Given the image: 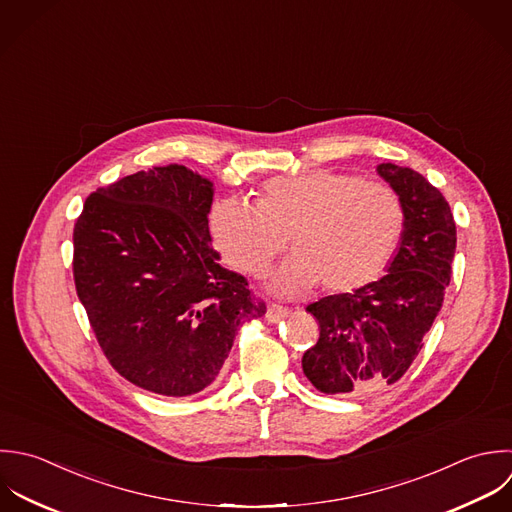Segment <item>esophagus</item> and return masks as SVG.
<instances>
[{
  "mask_svg": "<svg viewBox=\"0 0 512 512\" xmlns=\"http://www.w3.org/2000/svg\"><path fill=\"white\" fill-rule=\"evenodd\" d=\"M287 313H289V309H287V307L277 305V303H271V305L267 307L265 319H267L269 323H277V321H281L283 317H287Z\"/></svg>",
  "mask_w": 512,
  "mask_h": 512,
  "instance_id": "obj_1",
  "label": "esophagus"
}]
</instances>
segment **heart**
<instances>
[{"instance_id":"heart-1","label":"heart","mask_w":512,"mask_h":512,"mask_svg":"<svg viewBox=\"0 0 512 512\" xmlns=\"http://www.w3.org/2000/svg\"><path fill=\"white\" fill-rule=\"evenodd\" d=\"M407 223L399 193L355 173L315 169L269 179L257 201L217 199L209 233L223 261L261 275L285 247H295L271 275L279 295H301L319 281L333 293L373 283L393 259Z\"/></svg>"}]
</instances>
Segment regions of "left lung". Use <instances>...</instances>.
<instances>
[{
    "instance_id": "8db88e82",
    "label": "left lung",
    "mask_w": 512,
    "mask_h": 512,
    "mask_svg": "<svg viewBox=\"0 0 512 512\" xmlns=\"http://www.w3.org/2000/svg\"><path fill=\"white\" fill-rule=\"evenodd\" d=\"M407 223L387 273L353 293L311 303L321 335L303 373L327 395H369L397 383L423 347L451 281L457 227L443 193L411 167L381 163Z\"/></svg>"
}]
</instances>
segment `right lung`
Listing matches in <instances>:
<instances>
[{
    "mask_svg": "<svg viewBox=\"0 0 512 512\" xmlns=\"http://www.w3.org/2000/svg\"><path fill=\"white\" fill-rule=\"evenodd\" d=\"M213 181L169 163L85 199L73 279L111 367L129 383L187 397L219 375L237 327L259 319L247 279L211 247Z\"/></svg>",
    "mask_w": 512,
    "mask_h": 512,
    "instance_id": "1",
    "label": "right lung"
}]
</instances>
